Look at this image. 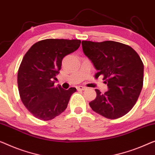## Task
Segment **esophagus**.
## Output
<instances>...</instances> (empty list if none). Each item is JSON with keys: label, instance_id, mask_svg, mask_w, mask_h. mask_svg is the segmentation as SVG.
Segmentation results:
<instances>
[{"label": "esophagus", "instance_id": "1", "mask_svg": "<svg viewBox=\"0 0 155 155\" xmlns=\"http://www.w3.org/2000/svg\"><path fill=\"white\" fill-rule=\"evenodd\" d=\"M87 89V87H83V86H79V87H77V89L78 90H81V91H84V90H85V89Z\"/></svg>", "mask_w": 155, "mask_h": 155}]
</instances>
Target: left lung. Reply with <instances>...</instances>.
<instances>
[{
	"label": "left lung",
	"mask_w": 155,
	"mask_h": 155,
	"mask_svg": "<svg viewBox=\"0 0 155 155\" xmlns=\"http://www.w3.org/2000/svg\"><path fill=\"white\" fill-rule=\"evenodd\" d=\"M83 52L92 62L107 84L104 94L95 89L96 97L89 103L94 112L115 120L127 114L137 101L143 84L142 60L133 48L121 42L82 41Z\"/></svg>",
	"instance_id": "left-lung-1"
}]
</instances>
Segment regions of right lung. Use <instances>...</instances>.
<instances>
[{"mask_svg": "<svg viewBox=\"0 0 155 155\" xmlns=\"http://www.w3.org/2000/svg\"><path fill=\"white\" fill-rule=\"evenodd\" d=\"M80 43V40H42L24 55L18 71V89L24 106L35 117L50 120L66 109L76 89L55 87L54 80H57L63 58L77 50Z\"/></svg>", "mask_w": 155, "mask_h": 155, "instance_id": "right-lung-1", "label": "right lung"}]
</instances>
